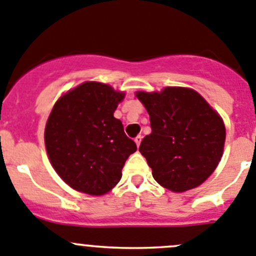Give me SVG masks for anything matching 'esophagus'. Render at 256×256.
Here are the masks:
<instances>
[{"label":"esophagus","instance_id":"1","mask_svg":"<svg viewBox=\"0 0 256 256\" xmlns=\"http://www.w3.org/2000/svg\"><path fill=\"white\" fill-rule=\"evenodd\" d=\"M142 135H138L135 138V142H136V145H138V146H140V144H142Z\"/></svg>","mask_w":256,"mask_h":256}]
</instances>
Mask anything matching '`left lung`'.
Wrapping results in <instances>:
<instances>
[{
	"instance_id": "1",
	"label": "left lung",
	"mask_w": 256,
	"mask_h": 256,
	"mask_svg": "<svg viewBox=\"0 0 256 256\" xmlns=\"http://www.w3.org/2000/svg\"><path fill=\"white\" fill-rule=\"evenodd\" d=\"M136 96L150 116L152 134L139 150L155 180L173 192L202 184L224 152L226 131L218 114L190 88L166 87L160 93Z\"/></svg>"
}]
</instances>
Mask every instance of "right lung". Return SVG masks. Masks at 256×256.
<instances>
[{"instance_id": "add662e5", "label": "right lung", "mask_w": 256, "mask_h": 256, "mask_svg": "<svg viewBox=\"0 0 256 256\" xmlns=\"http://www.w3.org/2000/svg\"><path fill=\"white\" fill-rule=\"evenodd\" d=\"M124 93L104 83L86 82L56 101L45 128L50 163L76 190L101 196L122 176L128 158L136 152L114 112Z\"/></svg>"}]
</instances>
